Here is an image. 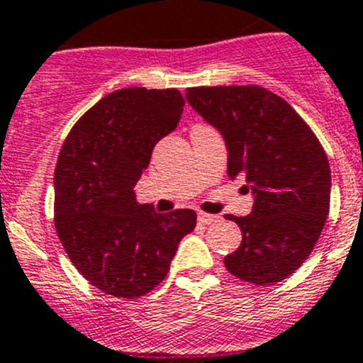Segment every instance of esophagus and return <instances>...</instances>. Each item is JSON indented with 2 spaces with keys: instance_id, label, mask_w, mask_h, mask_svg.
<instances>
[{
  "instance_id": "34e87169",
  "label": "esophagus",
  "mask_w": 363,
  "mask_h": 363,
  "mask_svg": "<svg viewBox=\"0 0 363 363\" xmlns=\"http://www.w3.org/2000/svg\"><path fill=\"white\" fill-rule=\"evenodd\" d=\"M198 221H200L201 225H211V223L218 221V216H214V214L200 213V214H198Z\"/></svg>"
}]
</instances>
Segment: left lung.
<instances>
[{
  "label": "left lung",
  "mask_w": 363,
  "mask_h": 363,
  "mask_svg": "<svg viewBox=\"0 0 363 363\" xmlns=\"http://www.w3.org/2000/svg\"><path fill=\"white\" fill-rule=\"evenodd\" d=\"M185 96L223 134L229 178H243L255 194L249 216L227 214L242 230V245L223 259L227 271L252 285L289 278L313 252L329 214L331 169L322 143L264 86H192Z\"/></svg>",
  "instance_id": "1"
}]
</instances>
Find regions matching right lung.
Here are the masks:
<instances>
[{
  "label": "right lung",
  "mask_w": 363,
  "mask_h": 363,
  "mask_svg": "<svg viewBox=\"0 0 363 363\" xmlns=\"http://www.w3.org/2000/svg\"><path fill=\"white\" fill-rule=\"evenodd\" d=\"M178 89H120L83 114L63 142L54 171V227L67 256L101 293L134 300L158 287L196 213H154L134 185L154 145L176 129Z\"/></svg>",
  "instance_id": "add662e5"
}]
</instances>
